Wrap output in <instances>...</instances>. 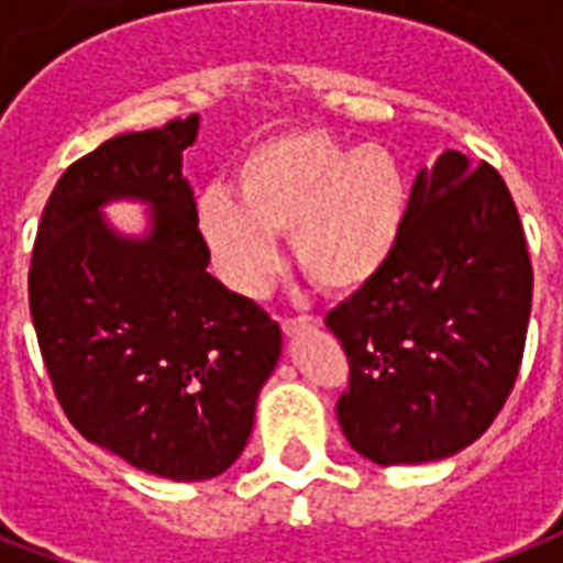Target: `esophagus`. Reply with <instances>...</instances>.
Returning a JSON list of instances; mask_svg holds the SVG:
<instances>
[{"label": "esophagus", "mask_w": 563, "mask_h": 563, "mask_svg": "<svg viewBox=\"0 0 563 563\" xmlns=\"http://www.w3.org/2000/svg\"><path fill=\"white\" fill-rule=\"evenodd\" d=\"M320 325V320H313V317H287V320H282V329H285L287 338H296V334H302V331H311Z\"/></svg>", "instance_id": "1"}]
</instances>
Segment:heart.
I'll return each instance as SVG.
<instances>
[{
  "label": "heart",
  "instance_id": "b5f03b06",
  "mask_svg": "<svg viewBox=\"0 0 563 563\" xmlns=\"http://www.w3.org/2000/svg\"><path fill=\"white\" fill-rule=\"evenodd\" d=\"M238 194L208 187L196 229L220 276L246 296L278 267L290 232L299 267L331 294L369 287L399 252L411 217V178L396 152L355 146L322 129L264 137L234 169Z\"/></svg>",
  "mask_w": 563,
  "mask_h": 563
}]
</instances>
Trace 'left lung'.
<instances>
[{
    "mask_svg": "<svg viewBox=\"0 0 563 563\" xmlns=\"http://www.w3.org/2000/svg\"><path fill=\"white\" fill-rule=\"evenodd\" d=\"M531 264L503 176L446 150L411 187L399 252L325 317L350 358L338 422L378 467L467 449L520 373Z\"/></svg>",
    "mask_w": 563,
    "mask_h": 563,
    "instance_id": "1",
    "label": "left lung"
}]
</instances>
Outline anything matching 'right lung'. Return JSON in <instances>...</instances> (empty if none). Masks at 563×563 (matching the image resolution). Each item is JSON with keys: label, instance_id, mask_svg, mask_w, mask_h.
I'll return each instance as SVG.
<instances>
[{"label": "right lung", "instance_id": "add662e5", "mask_svg": "<svg viewBox=\"0 0 563 563\" xmlns=\"http://www.w3.org/2000/svg\"><path fill=\"white\" fill-rule=\"evenodd\" d=\"M199 114L111 137L60 176L43 211L29 305L55 396L90 443L125 464L205 482L241 459L282 329L208 273L181 158ZM151 208L143 235L103 217Z\"/></svg>", "mask_w": 563, "mask_h": 563}]
</instances>
